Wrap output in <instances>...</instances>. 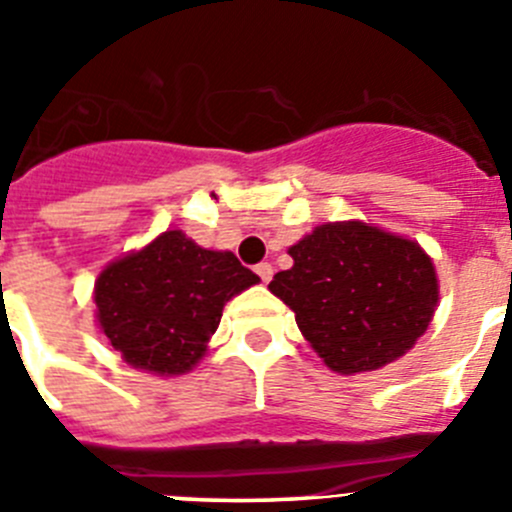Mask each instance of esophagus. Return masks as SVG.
Masks as SVG:
<instances>
[{
	"label": "esophagus",
	"instance_id": "obj_1",
	"mask_svg": "<svg viewBox=\"0 0 512 512\" xmlns=\"http://www.w3.org/2000/svg\"><path fill=\"white\" fill-rule=\"evenodd\" d=\"M256 274L261 277V282H271V277H274V266L259 264V266H256Z\"/></svg>",
	"mask_w": 512,
	"mask_h": 512
}]
</instances>
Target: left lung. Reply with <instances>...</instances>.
<instances>
[{"instance_id":"left-lung-1","label":"left lung","mask_w":512,"mask_h":512,"mask_svg":"<svg viewBox=\"0 0 512 512\" xmlns=\"http://www.w3.org/2000/svg\"><path fill=\"white\" fill-rule=\"evenodd\" d=\"M271 279L302 336L333 372H374L408 354L431 323L438 279L415 241L374 225H318Z\"/></svg>"}]
</instances>
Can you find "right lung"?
<instances>
[{"instance_id":"obj_1","label":"right lung","mask_w":512,"mask_h":512,"mask_svg":"<svg viewBox=\"0 0 512 512\" xmlns=\"http://www.w3.org/2000/svg\"><path fill=\"white\" fill-rule=\"evenodd\" d=\"M256 282L230 251L166 230L104 266L94 284L97 323L125 364L158 377L184 374L205 356L225 302Z\"/></svg>"}]
</instances>
